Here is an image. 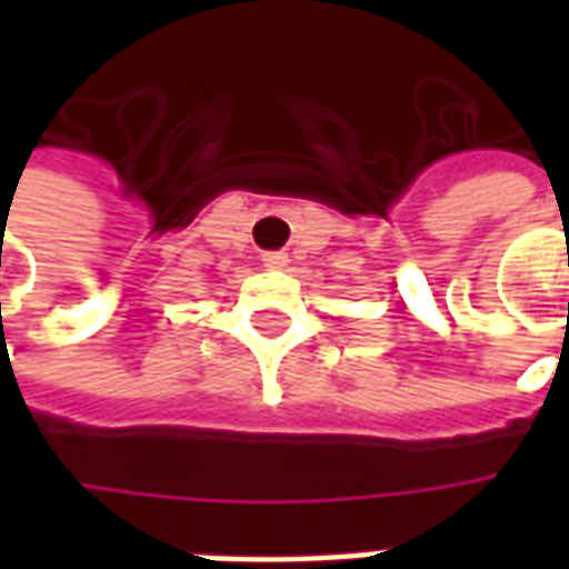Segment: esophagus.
Segmentation results:
<instances>
[{
  "mask_svg": "<svg viewBox=\"0 0 569 569\" xmlns=\"http://www.w3.org/2000/svg\"><path fill=\"white\" fill-rule=\"evenodd\" d=\"M261 261H264V268H286L289 256L286 252H261Z\"/></svg>",
  "mask_w": 569,
  "mask_h": 569,
  "instance_id": "1",
  "label": "esophagus"
}]
</instances>
